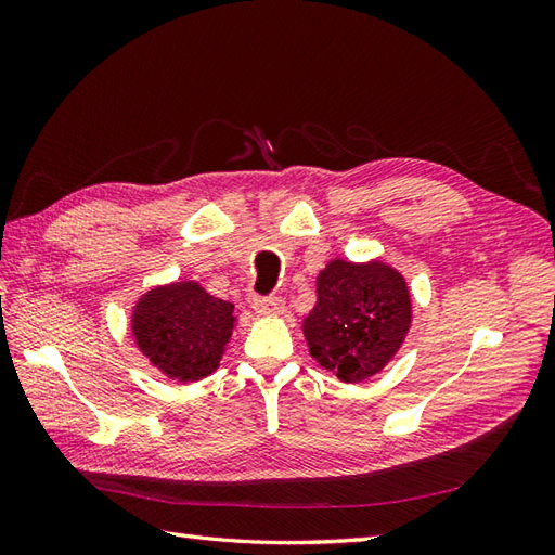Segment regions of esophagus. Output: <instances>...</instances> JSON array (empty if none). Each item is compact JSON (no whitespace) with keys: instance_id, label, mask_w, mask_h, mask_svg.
<instances>
[{"instance_id":"esophagus-1","label":"esophagus","mask_w":555,"mask_h":555,"mask_svg":"<svg viewBox=\"0 0 555 555\" xmlns=\"http://www.w3.org/2000/svg\"><path fill=\"white\" fill-rule=\"evenodd\" d=\"M259 317H278L284 312V300L280 296H268V298H255L251 304Z\"/></svg>"}]
</instances>
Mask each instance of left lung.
Instances as JSON below:
<instances>
[{
    "label": "left lung",
    "mask_w": 555,
    "mask_h": 555,
    "mask_svg": "<svg viewBox=\"0 0 555 555\" xmlns=\"http://www.w3.org/2000/svg\"><path fill=\"white\" fill-rule=\"evenodd\" d=\"M317 304L304 319L310 357L345 384L382 373L412 326V296L382 259H331L317 275Z\"/></svg>",
    "instance_id": "obj_1"
}]
</instances>
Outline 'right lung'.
<instances>
[{"mask_svg":"<svg viewBox=\"0 0 555 555\" xmlns=\"http://www.w3.org/2000/svg\"><path fill=\"white\" fill-rule=\"evenodd\" d=\"M238 317L229 300L196 280H176L143 292L131 308V338L145 361L180 384L220 367Z\"/></svg>","mask_w":555,"mask_h":555,"instance_id":"right-lung-1","label":"right lung"}]
</instances>
